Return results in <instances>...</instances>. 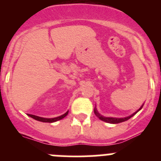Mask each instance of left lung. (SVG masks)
<instances>
[{
	"label": "left lung",
	"mask_w": 161,
	"mask_h": 161,
	"mask_svg": "<svg viewBox=\"0 0 161 161\" xmlns=\"http://www.w3.org/2000/svg\"><path fill=\"white\" fill-rule=\"evenodd\" d=\"M142 107H143V106H141V107L139 108V109H138L137 111L135 112L134 114H132L131 115H130V116H128V117H126V118H120V119H117V118H109V117H104V116H102V114H99V112L97 111V109L96 106L94 107V114L95 115H96L97 117L99 118V119H101V120L104 121V122H106V123H112V124H116V123H123V122H125V121H127L128 119H130V118L133 117L134 115L138 113V112L140 110V109H142Z\"/></svg>",
	"instance_id": "8db88e82"
}]
</instances>
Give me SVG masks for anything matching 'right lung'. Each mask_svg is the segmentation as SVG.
<instances>
[{"label":"right lung","instance_id":"add662e5","mask_svg":"<svg viewBox=\"0 0 161 161\" xmlns=\"http://www.w3.org/2000/svg\"><path fill=\"white\" fill-rule=\"evenodd\" d=\"M68 110L66 112L65 114H64L60 115V116H59V117H56V118H51V119H48V118H42V117H38V116H35V115H32V114H28L31 118H32V119H35V120L37 121H39V122H42V123H55V122H56V121H59V120H61L62 119H64V117H66L67 115H68Z\"/></svg>","mask_w":161,"mask_h":161}]
</instances>
